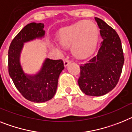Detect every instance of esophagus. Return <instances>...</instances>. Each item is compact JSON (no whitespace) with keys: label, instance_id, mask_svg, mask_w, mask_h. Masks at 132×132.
I'll return each instance as SVG.
<instances>
[{"label":"esophagus","instance_id":"esophagus-1","mask_svg":"<svg viewBox=\"0 0 132 132\" xmlns=\"http://www.w3.org/2000/svg\"><path fill=\"white\" fill-rule=\"evenodd\" d=\"M70 62H71L70 60H68V59H66L64 60V65L65 67H66V66H67L69 64Z\"/></svg>","mask_w":132,"mask_h":132}]
</instances>
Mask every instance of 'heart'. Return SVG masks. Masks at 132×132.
Returning a JSON list of instances; mask_svg holds the SVG:
<instances>
[{"mask_svg": "<svg viewBox=\"0 0 132 132\" xmlns=\"http://www.w3.org/2000/svg\"><path fill=\"white\" fill-rule=\"evenodd\" d=\"M62 46L69 47L76 56L84 58L94 52L98 40V28L90 20L79 22L63 28L58 35Z\"/></svg>", "mask_w": 132, "mask_h": 132, "instance_id": "1", "label": "heart"}]
</instances>
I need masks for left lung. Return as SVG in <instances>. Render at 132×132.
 Masks as SVG:
<instances>
[{
    "mask_svg": "<svg viewBox=\"0 0 132 132\" xmlns=\"http://www.w3.org/2000/svg\"><path fill=\"white\" fill-rule=\"evenodd\" d=\"M103 39L97 55L80 65L78 80L80 90L88 96H100L115 88L124 63L118 34L100 18H95Z\"/></svg>",
    "mask_w": 132,
    "mask_h": 132,
    "instance_id": "8db88e82",
    "label": "left lung"
}]
</instances>
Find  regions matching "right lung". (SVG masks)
Segmentation results:
<instances>
[{"label":"right lung","mask_w":132,"mask_h":132,"mask_svg":"<svg viewBox=\"0 0 132 132\" xmlns=\"http://www.w3.org/2000/svg\"><path fill=\"white\" fill-rule=\"evenodd\" d=\"M44 24L32 22L26 25L12 40L9 50V73L17 90L28 100L42 103L52 99L56 92L58 78L64 69L62 60L46 58L35 74L24 72L20 62L24 44L45 36Z\"/></svg>","instance_id":"right-lung-1"}]
</instances>
